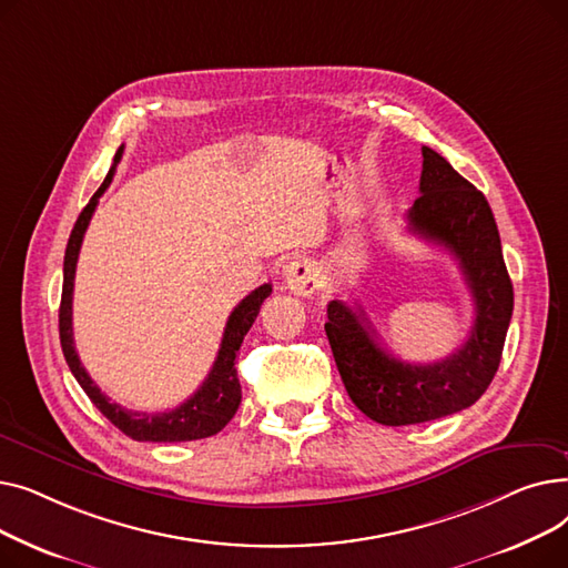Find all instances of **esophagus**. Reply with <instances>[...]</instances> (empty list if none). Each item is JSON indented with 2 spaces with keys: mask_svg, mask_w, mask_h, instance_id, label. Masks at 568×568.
Masks as SVG:
<instances>
[{
  "mask_svg": "<svg viewBox=\"0 0 568 568\" xmlns=\"http://www.w3.org/2000/svg\"><path fill=\"white\" fill-rule=\"evenodd\" d=\"M283 278H285L287 290H292L294 294H302V296H308L322 287L320 266L308 257L290 262L285 266Z\"/></svg>",
  "mask_w": 568,
  "mask_h": 568,
  "instance_id": "obj_1",
  "label": "esophagus"
}]
</instances>
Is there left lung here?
Returning a JSON list of instances; mask_svg holds the SVG:
<instances>
[{
    "mask_svg": "<svg viewBox=\"0 0 568 568\" xmlns=\"http://www.w3.org/2000/svg\"><path fill=\"white\" fill-rule=\"evenodd\" d=\"M422 154V195L407 212V227L458 260L476 317L467 341L446 359L405 364L377 343L362 306L329 302L324 332L345 389L382 426L435 422L479 400L499 368L514 313V285L488 200L430 146Z\"/></svg>",
    "mask_w": 568,
    "mask_h": 568,
    "instance_id": "left-lung-1",
    "label": "left lung"
}]
</instances>
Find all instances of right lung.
Masks as SVG:
<instances>
[{"instance_id": "add662e5", "label": "right lung", "mask_w": 568, "mask_h": 568, "mask_svg": "<svg viewBox=\"0 0 568 568\" xmlns=\"http://www.w3.org/2000/svg\"><path fill=\"white\" fill-rule=\"evenodd\" d=\"M124 154V144L116 149L114 163L105 176V182L101 189L94 193V197L89 200V204L82 209V214L78 216L69 244H67V255H64V287H62V304H59V341H62V352L64 359L82 386V392L89 396L99 412L105 416L110 424H114L124 435L138 442H191V439H202V437H212L221 433L227 422L239 409V403H242V384H239L234 359L236 352L244 343V336L253 326L262 302L272 294V285L264 283L257 290H253L246 300L239 302V306L230 313L221 349L216 362L204 377V382L197 386V392L184 400L179 407L168 409V412H156V414H146V412H133L126 409L119 403H112L94 379L87 375L84 366L80 364V356L73 345V281H75V264L82 246V236L87 232L89 221H92L94 209L99 204V197L103 191L110 186L112 174L116 163L122 161Z\"/></svg>"}]
</instances>
